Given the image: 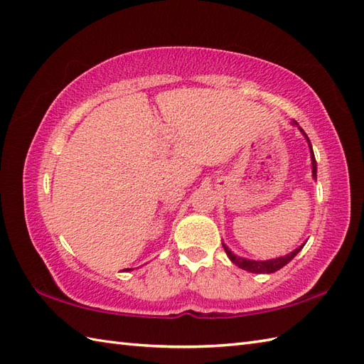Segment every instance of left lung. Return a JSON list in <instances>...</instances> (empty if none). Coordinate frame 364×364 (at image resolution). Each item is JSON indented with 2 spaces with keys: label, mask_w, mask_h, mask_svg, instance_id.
<instances>
[{
  "label": "left lung",
  "mask_w": 364,
  "mask_h": 364,
  "mask_svg": "<svg viewBox=\"0 0 364 364\" xmlns=\"http://www.w3.org/2000/svg\"><path fill=\"white\" fill-rule=\"evenodd\" d=\"M294 125H297V122L294 120ZM301 133H304V129L300 128ZM305 134V133H304ZM306 141H308V145H310V150H311V164H313V176L316 178V170H318V167H316V159H314V153H313V149H311V144H310V139H308V136L305 134ZM223 249H225L228 258L233 261V264H236L237 267H241L244 270H249V272H253V274H272L275 272V270L282 269L283 266L288 264V262L296 257V255L304 249L305 244H301L299 249H296L294 252H291L289 255H286V257H282V258H275V259H267V261H253V259H245V258H241L237 257V255H235L233 252H231L228 247L225 244H222Z\"/></svg>",
  "instance_id": "left-lung-1"
}]
</instances>
